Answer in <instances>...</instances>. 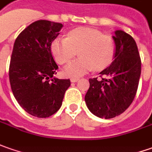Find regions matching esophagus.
Wrapping results in <instances>:
<instances>
[{
  "instance_id": "34e87169",
  "label": "esophagus",
  "mask_w": 152,
  "mask_h": 152,
  "mask_svg": "<svg viewBox=\"0 0 152 152\" xmlns=\"http://www.w3.org/2000/svg\"><path fill=\"white\" fill-rule=\"evenodd\" d=\"M78 80H79L78 78H71V82H73V83H74V82H76V81H78Z\"/></svg>"
}]
</instances>
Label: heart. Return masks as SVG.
<instances>
[{
    "label": "heart",
    "mask_w": 152,
    "mask_h": 152,
    "mask_svg": "<svg viewBox=\"0 0 152 152\" xmlns=\"http://www.w3.org/2000/svg\"><path fill=\"white\" fill-rule=\"evenodd\" d=\"M51 52L60 65H66L78 52L81 58L67 65L66 76L78 78L92 71H99L110 66L115 57L116 45L108 35L91 28L73 29L67 38H57L51 45Z\"/></svg>",
    "instance_id": "obj_1"
}]
</instances>
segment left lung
<instances>
[{"mask_svg":"<svg viewBox=\"0 0 152 152\" xmlns=\"http://www.w3.org/2000/svg\"><path fill=\"white\" fill-rule=\"evenodd\" d=\"M116 45L111 65L99 74L101 79H89L85 102L90 112L99 118H112L124 113L133 102L138 88L141 62L133 38L122 30L112 37Z\"/></svg>","mask_w":152,"mask_h":152,"instance_id":"1","label":"left lung"}]
</instances>
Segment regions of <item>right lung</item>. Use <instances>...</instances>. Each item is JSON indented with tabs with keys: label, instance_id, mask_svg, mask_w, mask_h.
<instances>
[{
	"label": "right lung",
	"instance_id": "add662e5",
	"mask_svg": "<svg viewBox=\"0 0 152 152\" xmlns=\"http://www.w3.org/2000/svg\"><path fill=\"white\" fill-rule=\"evenodd\" d=\"M63 25L36 21L15 40L9 67L12 91L20 106L29 114L47 118L62 105L70 79L54 76L59 68L51 52L52 42Z\"/></svg>",
	"mask_w": 152,
	"mask_h": 152
}]
</instances>
